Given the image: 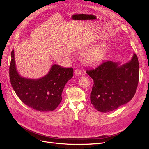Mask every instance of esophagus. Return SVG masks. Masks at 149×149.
<instances>
[{"label":"esophagus","mask_w":149,"mask_h":149,"mask_svg":"<svg viewBox=\"0 0 149 149\" xmlns=\"http://www.w3.org/2000/svg\"><path fill=\"white\" fill-rule=\"evenodd\" d=\"M74 74L76 75H80L81 74V70L79 69H75V71H74Z\"/></svg>","instance_id":"obj_1"}]
</instances>
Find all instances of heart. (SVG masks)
<instances>
[{
  "mask_svg": "<svg viewBox=\"0 0 149 149\" xmlns=\"http://www.w3.org/2000/svg\"><path fill=\"white\" fill-rule=\"evenodd\" d=\"M89 47L84 48L87 50ZM108 53V47L106 43H101L93 46L86 51L81 57V61L86 65L95 67L102 63L106 59Z\"/></svg>",
  "mask_w": 149,
  "mask_h": 149,
  "instance_id": "heart-1",
  "label": "heart"
}]
</instances>
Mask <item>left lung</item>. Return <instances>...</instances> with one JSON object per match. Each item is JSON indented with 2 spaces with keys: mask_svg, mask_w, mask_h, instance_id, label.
Here are the masks:
<instances>
[{
  "mask_svg": "<svg viewBox=\"0 0 149 149\" xmlns=\"http://www.w3.org/2000/svg\"><path fill=\"white\" fill-rule=\"evenodd\" d=\"M86 73L93 80L91 103L97 111L111 112L134 97L139 81V63L134 54L130 61L104 62Z\"/></svg>",
  "mask_w": 149,
  "mask_h": 149,
  "instance_id": "1",
  "label": "left lung"
}]
</instances>
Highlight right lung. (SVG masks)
<instances>
[{"label":"right lung","mask_w":149,"mask_h":149,"mask_svg":"<svg viewBox=\"0 0 149 149\" xmlns=\"http://www.w3.org/2000/svg\"><path fill=\"white\" fill-rule=\"evenodd\" d=\"M10 79L12 87L22 102L40 112H50L56 109L62 100L61 93L68 80L73 76L72 68H65L52 65L49 72L37 79H27L18 72L11 52Z\"/></svg>","instance_id":"add662e5"}]
</instances>
